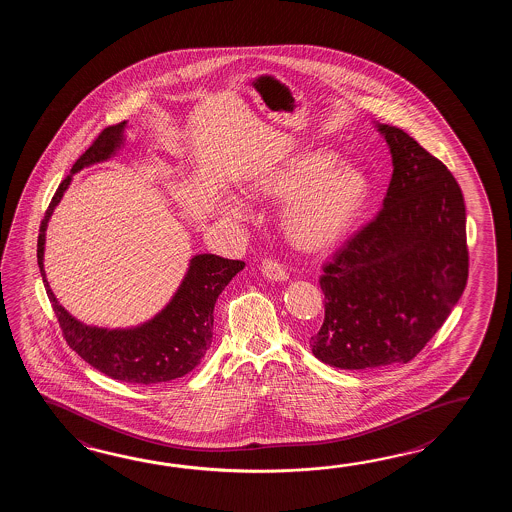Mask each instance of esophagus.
<instances>
[{"label": "esophagus", "instance_id": "1", "mask_svg": "<svg viewBox=\"0 0 512 512\" xmlns=\"http://www.w3.org/2000/svg\"><path fill=\"white\" fill-rule=\"evenodd\" d=\"M261 272H263V276L267 278V280H271V282H285L289 276H287V272L283 269L282 263L278 260H272V258H265L263 263H261Z\"/></svg>", "mask_w": 512, "mask_h": 512}]
</instances>
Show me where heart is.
<instances>
[{
  "label": "heart",
  "instance_id": "b5f03b06",
  "mask_svg": "<svg viewBox=\"0 0 512 512\" xmlns=\"http://www.w3.org/2000/svg\"><path fill=\"white\" fill-rule=\"evenodd\" d=\"M261 199L285 201L282 227L287 240L311 254L337 249L355 229L370 197V181L353 164L338 163L326 148L296 153L283 163L261 168L249 181ZM245 207L232 199L229 216L245 218Z\"/></svg>",
  "mask_w": 512,
  "mask_h": 512
}]
</instances>
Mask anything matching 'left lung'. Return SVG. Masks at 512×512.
I'll list each match as a JSON object with an SVG mask.
<instances>
[{
	"label": "left lung",
	"mask_w": 512,
	"mask_h": 512,
	"mask_svg": "<svg viewBox=\"0 0 512 512\" xmlns=\"http://www.w3.org/2000/svg\"><path fill=\"white\" fill-rule=\"evenodd\" d=\"M377 128L392 181L377 218L324 265L326 316L309 342L340 370L410 362L467 285V214L454 175L406 131Z\"/></svg>",
	"instance_id": "1"
}]
</instances>
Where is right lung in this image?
<instances>
[{
  "label": "right lung",
  "mask_w": 512,
  "mask_h": 512,
  "mask_svg": "<svg viewBox=\"0 0 512 512\" xmlns=\"http://www.w3.org/2000/svg\"><path fill=\"white\" fill-rule=\"evenodd\" d=\"M124 128L126 120L102 131L73 164L71 174L58 186L40 225L38 267L69 348L111 379L130 384H159L190 373L205 357L212 344L216 300L230 280L245 267V263L227 260L216 254H197L190 260L185 280L163 311L153 316L152 320L130 329L86 326L58 304L45 278L47 223L71 183L73 174L89 164L102 163L115 155L124 142Z\"/></svg>",
  "instance_id": "1"
}]
</instances>
